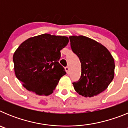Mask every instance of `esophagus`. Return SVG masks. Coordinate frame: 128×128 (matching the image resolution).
Wrapping results in <instances>:
<instances>
[{
    "mask_svg": "<svg viewBox=\"0 0 128 128\" xmlns=\"http://www.w3.org/2000/svg\"><path fill=\"white\" fill-rule=\"evenodd\" d=\"M65 70H66V73H67V74H69V73H70V68H69V67H68V66H66V67H65Z\"/></svg>",
    "mask_w": 128,
    "mask_h": 128,
    "instance_id": "obj_1",
    "label": "esophagus"
}]
</instances>
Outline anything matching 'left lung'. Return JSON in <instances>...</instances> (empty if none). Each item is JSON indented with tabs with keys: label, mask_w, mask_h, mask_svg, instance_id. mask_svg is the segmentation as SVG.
<instances>
[{
	"label": "left lung",
	"mask_w": 128,
	"mask_h": 128,
	"mask_svg": "<svg viewBox=\"0 0 128 128\" xmlns=\"http://www.w3.org/2000/svg\"><path fill=\"white\" fill-rule=\"evenodd\" d=\"M72 52L81 64L80 80L73 82L76 91L84 97H93L104 91L114 78L115 63L109 50L84 36L69 37Z\"/></svg>",
	"instance_id": "left-lung-1"
}]
</instances>
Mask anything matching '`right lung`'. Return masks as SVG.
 I'll return each instance as SVG.
<instances>
[{
    "label": "right lung",
    "instance_id": "add662e5",
    "mask_svg": "<svg viewBox=\"0 0 128 128\" xmlns=\"http://www.w3.org/2000/svg\"><path fill=\"white\" fill-rule=\"evenodd\" d=\"M68 41L66 36L43 34L19 46L13 54L14 72L27 90L39 96L52 93L60 78L66 74L58 61L60 50Z\"/></svg>",
    "mask_w": 128,
    "mask_h": 128
}]
</instances>
